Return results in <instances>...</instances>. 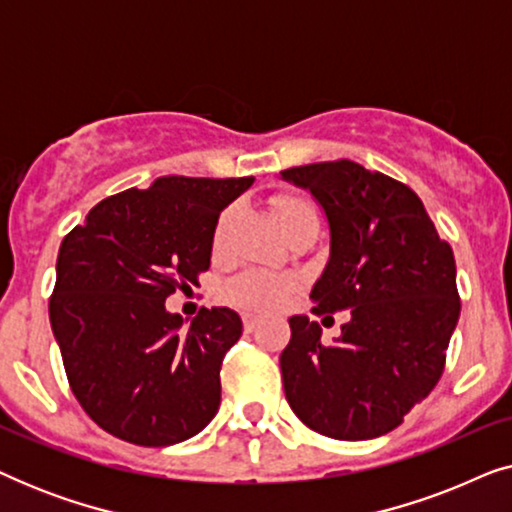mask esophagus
<instances>
[{
	"instance_id": "esophagus-1",
	"label": "esophagus",
	"mask_w": 512,
	"mask_h": 512,
	"mask_svg": "<svg viewBox=\"0 0 512 512\" xmlns=\"http://www.w3.org/2000/svg\"><path fill=\"white\" fill-rule=\"evenodd\" d=\"M242 324H244V331H254V328L261 324V319L254 317V314H244Z\"/></svg>"
}]
</instances>
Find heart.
<instances>
[{
    "label": "heart",
    "mask_w": 512,
    "mask_h": 512,
    "mask_svg": "<svg viewBox=\"0 0 512 512\" xmlns=\"http://www.w3.org/2000/svg\"><path fill=\"white\" fill-rule=\"evenodd\" d=\"M272 209H275L282 230L284 226H289L291 221L300 219V216L317 214L314 212V207L310 205V200L298 198V195H279V198L272 200ZM233 221H235L233 207L226 209V212L219 216V221H216V228H214L216 251H221L228 244V235H230V228H233ZM291 291H293V279L249 270L226 282V286H223V298H226L230 305L244 307V310L270 312V310H277V307H282L286 303V298L291 296Z\"/></svg>",
    "instance_id": "obj_1"
}]
</instances>
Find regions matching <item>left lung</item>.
I'll list each match as a JSON object with an SVG mask.
<instances>
[{
    "instance_id": "8db88e82",
    "label": "left lung",
    "mask_w": 512,
    "mask_h": 512,
    "mask_svg": "<svg viewBox=\"0 0 512 512\" xmlns=\"http://www.w3.org/2000/svg\"><path fill=\"white\" fill-rule=\"evenodd\" d=\"M282 179L310 191L331 228L312 312L349 310L331 345L317 321L289 319L291 340L279 356L286 401L321 436H384L445 370L461 310L452 247L417 193L387 174L333 160L291 167Z\"/></svg>"
}]
</instances>
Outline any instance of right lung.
<instances>
[{"instance_id":"obj_1","label":"right lung","mask_w":512,"mask_h":512,"mask_svg":"<svg viewBox=\"0 0 512 512\" xmlns=\"http://www.w3.org/2000/svg\"><path fill=\"white\" fill-rule=\"evenodd\" d=\"M251 184L160 177L97 202L62 240L48 303L53 335L76 401L111 436L165 447L214 419L240 314L202 307L184 328L165 298L209 270L219 214Z\"/></svg>"}]
</instances>
